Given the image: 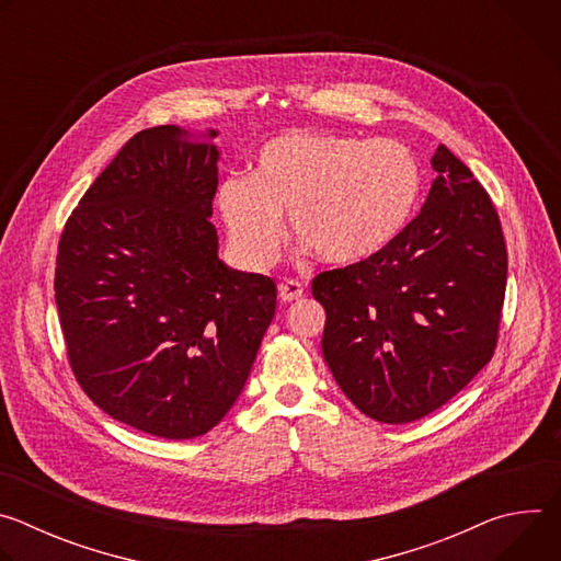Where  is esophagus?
Here are the masks:
<instances>
[{
	"mask_svg": "<svg viewBox=\"0 0 561 561\" xmlns=\"http://www.w3.org/2000/svg\"><path fill=\"white\" fill-rule=\"evenodd\" d=\"M304 295V284L297 279H286L279 284V299L282 301H295Z\"/></svg>",
	"mask_w": 561,
	"mask_h": 561,
	"instance_id": "esophagus-1",
	"label": "esophagus"
}]
</instances>
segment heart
<instances>
[{"mask_svg":"<svg viewBox=\"0 0 561 561\" xmlns=\"http://www.w3.org/2000/svg\"><path fill=\"white\" fill-rule=\"evenodd\" d=\"M420 195L422 167L407 144L293 130L260 148L251 178L217 186V208L232 251L251 268L277 260L284 213L317 260L351 266L409 228Z\"/></svg>","mask_w":561,"mask_h":561,"instance_id":"obj_1","label":"heart"}]
</instances>
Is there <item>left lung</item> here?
<instances>
[{"label":"left lung","instance_id":"1","mask_svg":"<svg viewBox=\"0 0 561 561\" xmlns=\"http://www.w3.org/2000/svg\"><path fill=\"white\" fill-rule=\"evenodd\" d=\"M420 215L375 257L312 279L324 359L351 402L383 424L455 397L495 351L508 255L497 210L439 144Z\"/></svg>","mask_w":561,"mask_h":561}]
</instances>
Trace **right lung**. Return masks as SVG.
<instances>
[{"label":"right lung","mask_w":561,"mask_h":561,"mask_svg":"<svg viewBox=\"0 0 561 561\" xmlns=\"http://www.w3.org/2000/svg\"><path fill=\"white\" fill-rule=\"evenodd\" d=\"M208 128L130 137L68 217L55 304L70 368L113 420L164 439L217 426L275 317L271 277L226 266Z\"/></svg>","instance_id":"right-lung-1"}]
</instances>
